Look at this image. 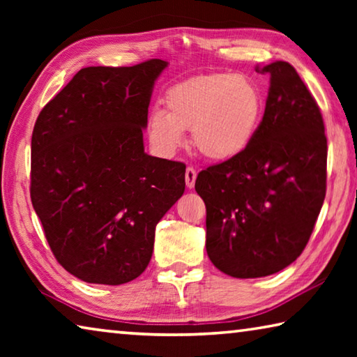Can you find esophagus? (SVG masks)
Wrapping results in <instances>:
<instances>
[{
  "label": "esophagus",
  "instance_id": "1",
  "mask_svg": "<svg viewBox=\"0 0 357 357\" xmlns=\"http://www.w3.org/2000/svg\"><path fill=\"white\" fill-rule=\"evenodd\" d=\"M195 179H197V170L193 167H187V170H185V185L189 187V189H193V185H195Z\"/></svg>",
  "mask_w": 357,
  "mask_h": 357
}]
</instances>
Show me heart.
Returning <instances> with one entry per match:
<instances>
[{"instance_id":"b5f03b06","label":"heart","mask_w":357,"mask_h":357,"mask_svg":"<svg viewBox=\"0 0 357 357\" xmlns=\"http://www.w3.org/2000/svg\"><path fill=\"white\" fill-rule=\"evenodd\" d=\"M165 110L155 107L148 116V137L164 155L192 142L213 160H231L250 146L264 112L263 94L250 77L229 72L197 75L179 82L165 93Z\"/></svg>"}]
</instances>
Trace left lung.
<instances>
[{
    "label": "left lung",
    "mask_w": 357,
    "mask_h": 357,
    "mask_svg": "<svg viewBox=\"0 0 357 357\" xmlns=\"http://www.w3.org/2000/svg\"><path fill=\"white\" fill-rule=\"evenodd\" d=\"M269 91L243 154L198 173L206 204V252L236 279L279 273L309 243L326 197L328 140L321 112L289 63L257 68Z\"/></svg>",
    "instance_id": "1"
}]
</instances>
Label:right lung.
<instances>
[{
	"label": "right lung",
	"mask_w": 357,
	"mask_h": 357,
	"mask_svg": "<svg viewBox=\"0 0 357 357\" xmlns=\"http://www.w3.org/2000/svg\"><path fill=\"white\" fill-rule=\"evenodd\" d=\"M167 66L84 68L34 124L33 208L58 263L83 282L137 279L153 257L155 225L184 193L183 162L149 155L143 144Z\"/></svg>",
	"instance_id": "right-lung-1"
}]
</instances>
